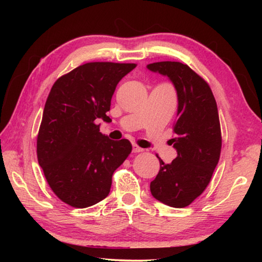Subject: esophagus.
Wrapping results in <instances>:
<instances>
[{
    "label": "esophagus",
    "instance_id": "obj_1",
    "mask_svg": "<svg viewBox=\"0 0 262 262\" xmlns=\"http://www.w3.org/2000/svg\"><path fill=\"white\" fill-rule=\"evenodd\" d=\"M141 151H143V149L140 148L139 145L133 144V152H141Z\"/></svg>",
    "mask_w": 262,
    "mask_h": 262
}]
</instances>
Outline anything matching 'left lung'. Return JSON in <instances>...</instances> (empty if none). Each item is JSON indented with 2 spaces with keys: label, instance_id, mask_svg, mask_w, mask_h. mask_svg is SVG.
<instances>
[{
  "label": "left lung",
  "instance_id": "8db88e82",
  "mask_svg": "<svg viewBox=\"0 0 262 262\" xmlns=\"http://www.w3.org/2000/svg\"><path fill=\"white\" fill-rule=\"evenodd\" d=\"M147 68L170 79L178 97L171 140L178 156L170 164L159 158L161 168L150 192L164 205L184 208L206 189L219 163L222 139L216 100L209 85L187 64L163 61Z\"/></svg>",
  "mask_w": 262,
  "mask_h": 262
}]
</instances>
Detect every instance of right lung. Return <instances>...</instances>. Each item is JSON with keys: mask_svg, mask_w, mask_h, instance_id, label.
<instances>
[{"mask_svg": "<svg viewBox=\"0 0 262 262\" xmlns=\"http://www.w3.org/2000/svg\"><path fill=\"white\" fill-rule=\"evenodd\" d=\"M135 67L90 62L51 89L37 139L38 162L53 192L69 206L88 208L104 200L113 172L132 151L129 141L110 140L97 122L110 120L115 88Z\"/></svg>", "mask_w": 262, "mask_h": 262, "instance_id": "add662e5", "label": "right lung"}]
</instances>
